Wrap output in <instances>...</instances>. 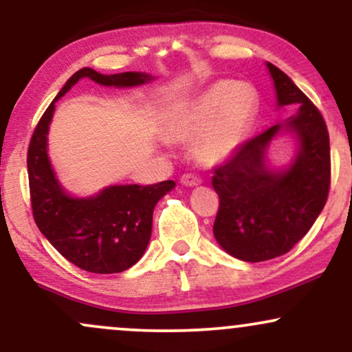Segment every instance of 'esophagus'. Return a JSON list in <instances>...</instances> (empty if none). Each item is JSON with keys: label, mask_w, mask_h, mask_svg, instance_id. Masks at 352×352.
Segmentation results:
<instances>
[{"label": "esophagus", "mask_w": 352, "mask_h": 352, "mask_svg": "<svg viewBox=\"0 0 352 352\" xmlns=\"http://www.w3.org/2000/svg\"><path fill=\"white\" fill-rule=\"evenodd\" d=\"M180 182L185 187H195V185L200 184L201 179L199 175H195V173H184V175L180 177Z\"/></svg>", "instance_id": "obj_1"}]
</instances>
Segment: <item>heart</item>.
Returning <instances> with one entry per match:
<instances>
[{
	"mask_svg": "<svg viewBox=\"0 0 352 352\" xmlns=\"http://www.w3.org/2000/svg\"><path fill=\"white\" fill-rule=\"evenodd\" d=\"M256 89L235 80H218L199 94L173 104L162 131L167 139L192 140L200 162L213 165L228 159L245 140L256 116Z\"/></svg>",
	"mask_w": 352,
	"mask_h": 352,
	"instance_id": "obj_1",
	"label": "heart"
}]
</instances>
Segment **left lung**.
I'll return each instance as SVG.
<instances>
[{"mask_svg": "<svg viewBox=\"0 0 352 352\" xmlns=\"http://www.w3.org/2000/svg\"><path fill=\"white\" fill-rule=\"evenodd\" d=\"M268 69L278 104L296 106L285 124L300 140L296 159L285 172L266 167V147L283 129L276 124L241 144L212 180L220 199L213 235L225 252L250 263L288 253L324 208L331 185L329 134L321 112L285 72L272 63Z\"/></svg>", "mask_w": 352, "mask_h": 352, "instance_id": "1", "label": "left lung"}]
</instances>
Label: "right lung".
<instances>
[{
    "instance_id": "1",
    "label": "right lung",
    "mask_w": 352,
    "mask_h": 352,
    "mask_svg": "<svg viewBox=\"0 0 352 352\" xmlns=\"http://www.w3.org/2000/svg\"><path fill=\"white\" fill-rule=\"evenodd\" d=\"M80 78L102 86L131 87L152 78L144 72L104 76L91 67L72 74L44 111L28 147V177L33 217L58 252L91 273H120L140 260L152 235L153 207L175 187L173 180L153 185H114L89 199H72L59 187L47 159V129L54 102Z\"/></svg>"
}]
</instances>
